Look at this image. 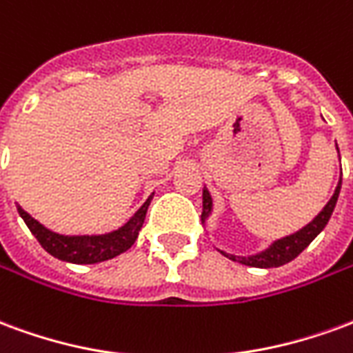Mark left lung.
Here are the masks:
<instances>
[{
  "mask_svg": "<svg viewBox=\"0 0 353 353\" xmlns=\"http://www.w3.org/2000/svg\"><path fill=\"white\" fill-rule=\"evenodd\" d=\"M339 149V147H336ZM341 185L342 179H339V185H336V189H334L333 196L331 200L327 202L325 208L319 212L314 219H312L306 227H303L301 230H296L293 234H289V236H283L280 240H276L272 244L268 245L266 250H263L261 253H255V255H248V257H240V255H232V253H227L219 250V252L225 255V257H229L230 261H238V263H242V265L248 266H255V268H276V266H281L289 263V261H293L299 255V253H303L314 238L318 236L321 230L325 229V225L331 219V215H333V210L336 206V200H339V192H341ZM212 210H214V202H212V194L208 189L202 191V223H206V219L212 214Z\"/></svg>",
  "mask_w": 353,
  "mask_h": 353,
  "instance_id": "left-lung-1",
  "label": "left lung"
}]
</instances>
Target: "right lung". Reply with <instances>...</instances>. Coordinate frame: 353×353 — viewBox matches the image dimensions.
I'll return each mask as SVG.
<instances>
[{"label": "right lung", "instance_id": "add662e5", "mask_svg": "<svg viewBox=\"0 0 353 353\" xmlns=\"http://www.w3.org/2000/svg\"><path fill=\"white\" fill-rule=\"evenodd\" d=\"M153 194L143 202V206L139 208L123 227L105 232V234L65 236V234H58V232H52L47 227H43L41 223L34 219L20 206L19 214L28 225V229L32 230V234L37 238V242L41 244L43 250L50 253L52 257L65 261V263H75V265H94V263L113 259L126 250H130L132 244L138 238L139 230H141V225L145 221L147 208L151 204Z\"/></svg>", "mask_w": 353, "mask_h": 353}]
</instances>
